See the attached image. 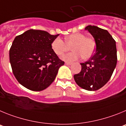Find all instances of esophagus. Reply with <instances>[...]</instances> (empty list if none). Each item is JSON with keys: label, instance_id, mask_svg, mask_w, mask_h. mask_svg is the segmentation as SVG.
Here are the masks:
<instances>
[{"label": "esophagus", "instance_id": "esophagus-1", "mask_svg": "<svg viewBox=\"0 0 126 126\" xmlns=\"http://www.w3.org/2000/svg\"><path fill=\"white\" fill-rule=\"evenodd\" d=\"M64 64H65L66 65L69 66V65H71V63H70V62H65V63H64Z\"/></svg>", "mask_w": 126, "mask_h": 126}]
</instances>
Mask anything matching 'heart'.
Returning a JSON list of instances; mask_svg holds the SVG:
<instances>
[{
	"instance_id": "obj_1",
	"label": "heart",
	"mask_w": 126,
	"mask_h": 126,
	"mask_svg": "<svg viewBox=\"0 0 126 126\" xmlns=\"http://www.w3.org/2000/svg\"><path fill=\"white\" fill-rule=\"evenodd\" d=\"M65 42L61 38L54 39L51 43L53 51L58 56L71 49L73 51L66 53L62 57L66 62H73L81 56L83 60H87L92 56L95 49V41L91 38L86 37L83 34L75 33L66 36Z\"/></svg>"
}]
</instances>
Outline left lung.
Masks as SVG:
<instances>
[{"label":"left lung","mask_w":126,"mask_h":126,"mask_svg":"<svg viewBox=\"0 0 126 126\" xmlns=\"http://www.w3.org/2000/svg\"><path fill=\"white\" fill-rule=\"evenodd\" d=\"M85 29L95 39V53L87 62L80 63L81 71L73 77L79 87L95 91L105 85L112 75L117 60L116 45L107 30L91 25Z\"/></svg>","instance_id":"left-lung-1"}]
</instances>
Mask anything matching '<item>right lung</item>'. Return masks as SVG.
<instances>
[{"instance_id":"obj_1","label":"right lung","mask_w":126,"mask_h":126,"mask_svg":"<svg viewBox=\"0 0 126 126\" xmlns=\"http://www.w3.org/2000/svg\"><path fill=\"white\" fill-rule=\"evenodd\" d=\"M59 35L29 29L16 37L9 58L20 84L32 91H41L55 80L59 68L64 64L51 48L52 42Z\"/></svg>"}]
</instances>
